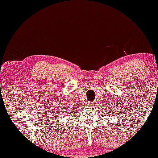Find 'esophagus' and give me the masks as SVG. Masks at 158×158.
I'll return each instance as SVG.
<instances>
[{
  "instance_id": "obj_1",
  "label": "esophagus",
  "mask_w": 158,
  "mask_h": 158,
  "mask_svg": "<svg viewBox=\"0 0 158 158\" xmlns=\"http://www.w3.org/2000/svg\"><path fill=\"white\" fill-rule=\"evenodd\" d=\"M93 105V103L92 102H88V103H87V105H88V106H92Z\"/></svg>"
}]
</instances>
